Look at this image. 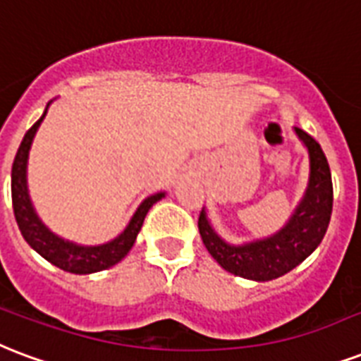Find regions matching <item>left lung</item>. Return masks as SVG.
Wrapping results in <instances>:
<instances>
[{
	"label": "left lung",
	"instance_id": "left-lung-1",
	"mask_svg": "<svg viewBox=\"0 0 361 361\" xmlns=\"http://www.w3.org/2000/svg\"><path fill=\"white\" fill-rule=\"evenodd\" d=\"M295 132L309 149L310 178L301 204L297 206L295 214L284 229L265 240L231 246L212 229L204 210L200 212L199 231L206 250L225 271L235 276L257 282L279 279L307 259L326 235L334 208V183L329 164L314 137L301 128H295Z\"/></svg>",
	"mask_w": 361,
	"mask_h": 361
}]
</instances>
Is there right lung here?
<instances>
[{
	"label": "right lung",
	"mask_w": 361,
	"mask_h": 361,
	"mask_svg": "<svg viewBox=\"0 0 361 361\" xmlns=\"http://www.w3.org/2000/svg\"><path fill=\"white\" fill-rule=\"evenodd\" d=\"M45 115L47 109L43 117L26 132L20 147L16 151L15 162H13L11 195H13V210H15L18 229H20L24 240L34 247L37 254L43 255L49 263L56 265L62 271L73 272V274H90V272L109 269L115 263H119L130 252V247L136 242L137 233H140L142 225H144L147 212H149V208L155 204L157 200H161L164 197V192H157V195L147 197L140 204L136 214L132 216L128 227L115 240L107 242V244H102V246H77L73 242H66L56 235H52L51 231L41 224L39 217L34 212V206L30 202L26 187L27 153H30L32 140H34L35 132L39 128L41 121L45 119Z\"/></svg>",
	"instance_id": "add662e5"
}]
</instances>
